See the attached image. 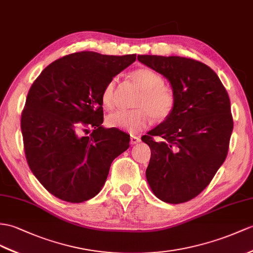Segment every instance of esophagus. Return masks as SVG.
Returning a JSON list of instances; mask_svg holds the SVG:
<instances>
[{"instance_id":"esophagus-1","label":"esophagus","mask_w":253,"mask_h":253,"mask_svg":"<svg viewBox=\"0 0 253 253\" xmlns=\"http://www.w3.org/2000/svg\"><path fill=\"white\" fill-rule=\"evenodd\" d=\"M139 141H140L139 137H137V136H131V140H130L131 145H136V144L139 143Z\"/></svg>"}]
</instances>
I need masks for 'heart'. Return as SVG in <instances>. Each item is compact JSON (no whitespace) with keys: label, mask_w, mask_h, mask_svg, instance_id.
Instances as JSON below:
<instances>
[{"label":"heart","mask_w":253,"mask_h":253,"mask_svg":"<svg viewBox=\"0 0 253 253\" xmlns=\"http://www.w3.org/2000/svg\"><path fill=\"white\" fill-rule=\"evenodd\" d=\"M131 77L143 90L137 106L134 110H117L107 117L110 127H118L130 133H136L149 125L150 117L156 120H164L171 114L175 106L173 91L163 85V78L149 67L135 70ZM117 78L114 77L105 84L102 91L103 106L110 109L116 103Z\"/></svg>","instance_id":"heart-1"}]
</instances>
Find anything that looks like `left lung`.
Returning <instances> with one entry per match:
<instances>
[{
    "label": "left lung",
    "mask_w": 253,
    "mask_h": 253,
    "mask_svg": "<svg viewBox=\"0 0 253 253\" xmlns=\"http://www.w3.org/2000/svg\"><path fill=\"white\" fill-rule=\"evenodd\" d=\"M137 60L168 79L175 96L171 114L141 137L151 150L147 181L159 200L180 204L208 186L226 158L233 131L229 94L199 61L148 54Z\"/></svg>",
    "instance_id": "1"
}]
</instances>
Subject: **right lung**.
Masks as SVG:
<instances>
[{"label": "right lung", "instance_id": "1", "mask_svg": "<svg viewBox=\"0 0 253 253\" xmlns=\"http://www.w3.org/2000/svg\"><path fill=\"white\" fill-rule=\"evenodd\" d=\"M136 54L75 52L55 60L31 87L21 115L30 169L49 193L82 203L100 192L130 135L103 123L102 91ZM92 127L89 137L83 135Z\"/></svg>", "mask_w": 253, "mask_h": 253}]
</instances>
